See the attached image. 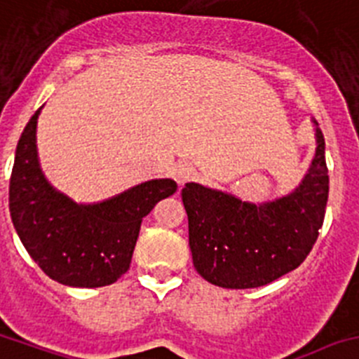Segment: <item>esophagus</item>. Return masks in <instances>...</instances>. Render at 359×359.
Wrapping results in <instances>:
<instances>
[{"mask_svg":"<svg viewBox=\"0 0 359 359\" xmlns=\"http://www.w3.org/2000/svg\"><path fill=\"white\" fill-rule=\"evenodd\" d=\"M194 176H196V169L187 162L177 163V165L172 169V177L176 180V183L180 187L185 185L187 182H190Z\"/></svg>","mask_w":359,"mask_h":359,"instance_id":"34e87169","label":"esophagus"}]
</instances>
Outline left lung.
Listing matches in <instances>:
<instances>
[{
    "instance_id": "8db88e82",
    "label": "left lung",
    "mask_w": 359,
    "mask_h": 359,
    "mask_svg": "<svg viewBox=\"0 0 359 359\" xmlns=\"http://www.w3.org/2000/svg\"><path fill=\"white\" fill-rule=\"evenodd\" d=\"M312 121L316 156L287 196L255 204L199 183L182 190L194 266L210 284L261 287L298 268L310 254L330 192L324 137L319 123Z\"/></svg>"
}]
</instances>
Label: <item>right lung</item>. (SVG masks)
<instances>
[{"label": "right lung", "instance_id": "add662e5", "mask_svg": "<svg viewBox=\"0 0 359 359\" xmlns=\"http://www.w3.org/2000/svg\"><path fill=\"white\" fill-rule=\"evenodd\" d=\"M32 116L15 149L8 206L13 227L33 261L70 287H104L128 271L141 222L176 182L149 180L102 203L79 204L43 176Z\"/></svg>", "mask_w": 359, "mask_h": 359}]
</instances>
